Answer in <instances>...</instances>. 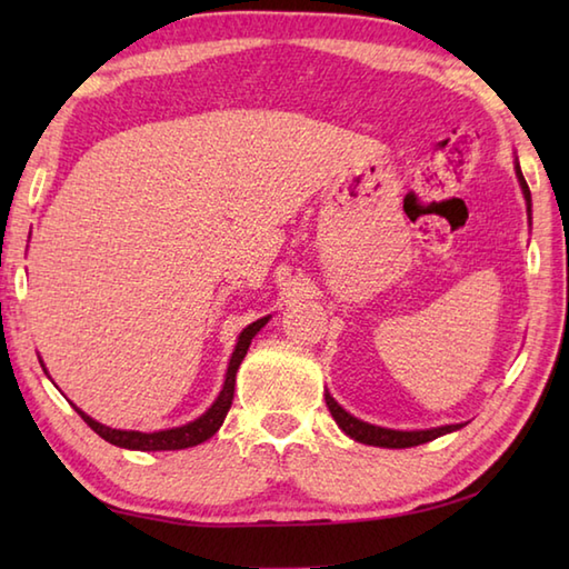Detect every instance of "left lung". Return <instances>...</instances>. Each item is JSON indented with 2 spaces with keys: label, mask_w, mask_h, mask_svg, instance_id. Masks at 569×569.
Returning a JSON list of instances; mask_svg holds the SVG:
<instances>
[{
  "label": "left lung",
  "mask_w": 569,
  "mask_h": 569,
  "mask_svg": "<svg viewBox=\"0 0 569 569\" xmlns=\"http://www.w3.org/2000/svg\"><path fill=\"white\" fill-rule=\"evenodd\" d=\"M516 178H518V186L523 190V198H526V212H528V220H530V190L526 178L521 173V166H518L516 159ZM325 403H328L330 413L335 418L337 426L349 438L357 440V442H365V445H373V447H389V450H403V447H416L422 442H430L435 438H440V435L447 432H455L467 422H455V426H440V428H428V430H393V428H381V426H371L367 420H359L352 413H347V410L335 401L330 396V391L325 389Z\"/></svg>",
  "instance_id": "1"
}]
</instances>
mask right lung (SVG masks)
I'll list each match as a JSON object with an SVG mask.
<instances>
[{
	"label": "right lung",
	"instance_id": "right-lung-1",
	"mask_svg": "<svg viewBox=\"0 0 569 569\" xmlns=\"http://www.w3.org/2000/svg\"><path fill=\"white\" fill-rule=\"evenodd\" d=\"M271 320V316H266L257 322L247 325L244 330L239 332L237 337V345H234V352L229 357V365H227V373H224V383H222V391L220 396L214 398L212 406L204 410V413L196 420L186 422V426H178V428H168V430H156V432H141V430H117L110 426H102L94 418H90L84 410H80L76 403L72 408L78 410V416L88 422V426L100 435L102 440H107L110 445L117 447H124V450H141V452H161V450H186V447H196L204 440H210L212 435L222 428V422L227 418V410L232 408V398H234V383H237V369L241 365V359L247 357V349L251 345L253 337L259 335V330L263 328L266 322ZM43 371L48 373L43 359L39 357ZM51 379V377H48Z\"/></svg>",
	"mask_w": 569,
	"mask_h": 569
}]
</instances>
